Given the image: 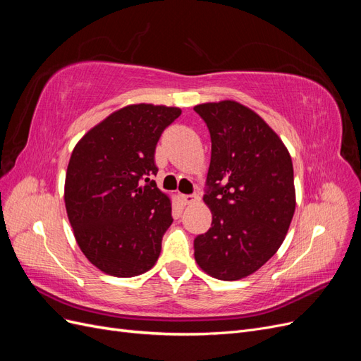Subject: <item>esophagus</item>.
I'll return each mask as SVG.
<instances>
[{
  "instance_id": "1",
  "label": "esophagus",
  "mask_w": 361,
  "mask_h": 361,
  "mask_svg": "<svg viewBox=\"0 0 361 361\" xmlns=\"http://www.w3.org/2000/svg\"><path fill=\"white\" fill-rule=\"evenodd\" d=\"M183 202H185V204H194V203H199L200 202V197L199 195H195V194H190V195H183Z\"/></svg>"
}]
</instances>
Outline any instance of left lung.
Listing matches in <instances>:
<instances>
[{"label":"left lung","instance_id":"obj_1","mask_svg":"<svg viewBox=\"0 0 361 361\" xmlns=\"http://www.w3.org/2000/svg\"><path fill=\"white\" fill-rule=\"evenodd\" d=\"M209 129L204 203L211 228L194 239L197 265L214 279L253 274L276 255L295 212L293 167L264 118L235 101L194 106Z\"/></svg>","mask_w":361,"mask_h":361}]
</instances>
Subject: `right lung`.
Returning <instances> with one entry per match:
<instances>
[{
    "mask_svg": "<svg viewBox=\"0 0 361 361\" xmlns=\"http://www.w3.org/2000/svg\"><path fill=\"white\" fill-rule=\"evenodd\" d=\"M180 108L135 104L114 111L76 143L64 182V203L84 256L114 277L155 265L170 224L171 202L157 174V143ZM146 181V184L142 182Z\"/></svg>",
    "mask_w": 361,
    "mask_h": 361,
    "instance_id": "1",
    "label": "right lung"
}]
</instances>
